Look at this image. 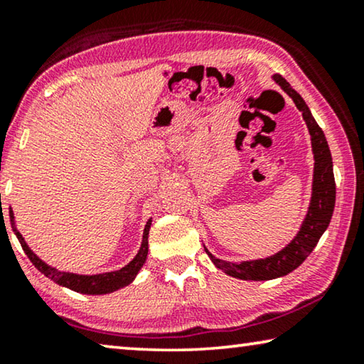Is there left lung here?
Here are the masks:
<instances>
[{"label": "left lung", "mask_w": 364, "mask_h": 364, "mask_svg": "<svg viewBox=\"0 0 364 364\" xmlns=\"http://www.w3.org/2000/svg\"><path fill=\"white\" fill-rule=\"evenodd\" d=\"M274 80L291 97L296 108L303 113V119L306 121L311 134V146H313L314 154L313 196H311L306 218H304L298 235L277 255L265 259H256V261L228 262L213 257L205 250L212 262L218 269L241 280H272L295 270L316 247L317 241H319L322 233L326 232L328 223H331L333 207H336V180H333L332 155L331 151H328L324 132L319 128V124L316 123V119L311 114L306 102L301 99V95L295 89H291V85L280 74H274Z\"/></svg>", "instance_id": "obj_1"}]
</instances>
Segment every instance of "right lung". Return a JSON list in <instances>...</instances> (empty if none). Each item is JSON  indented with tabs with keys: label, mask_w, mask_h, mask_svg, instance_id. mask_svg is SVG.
Returning <instances> with one entry per match:
<instances>
[{
	"label": "right lung",
	"mask_w": 364,
	"mask_h": 364,
	"mask_svg": "<svg viewBox=\"0 0 364 364\" xmlns=\"http://www.w3.org/2000/svg\"><path fill=\"white\" fill-rule=\"evenodd\" d=\"M9 217H11V227H13V232L16 233L17 240H19L22 250H24L27 257L31 259V262L36 265L40 272H42L45 277H48L50 280L56 282L58 285L66 287L69 290H74L77 293H84V295H105V293L117 291L119 288L129 285L131 282L136 279L137 272H139L147 259L149 230H151L152 220H149L146 228H144L142 245H141L139 252H137L136 257L132 259L128 265H124V267L119 270H113V272L97 274V275H79V274H71V272H63V270L51 267V265L45 264L42 259L37 257L36 252H32L31 247L27 246L24 238H22V235L19 233V230L16 228L14 213L11 209H9Z\"/></svg>",
	"instance_id": "obj_1"
}]
</instances>
